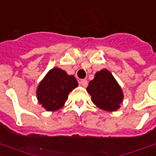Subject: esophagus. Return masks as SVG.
<instances>
[{"mask_svg":"<svg viewBox=\"0 0 156 156\" xmlns=\"http://www.w3.org/2000/svg\"><path fill=\"white\" fill-rule=\"evenodd\" d=\"M79 83H80V84L83 87H87V85H88V81H87L86 79H82V80H80Z\"/></svg>","mask_w":156,"mask_h":156,"instance_id":"obj_1","label":"esophagus"}]
</instances>
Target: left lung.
Instances as JSON below:
<instances>
[{"label": "left lung", "instance_id": "1", "mask_svg": "<svg viewBox=\"0 0 156 156\" xmlns=\"http://www.w3.org/2000/svg\"><path fill=\"white\" fill-rule=\"evenodd\" d=\"M87 92L91 96V101L97 108L108 112L117 111L124 99L120 85L108 70L102 69L95 74L90 81Z\"/></svg>", "mask_w": 156, "mask_h": 156}]
</instances>
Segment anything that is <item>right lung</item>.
Returning <instances> with one entry per match:
<instances>
[{"mask_svg": "<svg viewBox=\"0 0 156 156\" xmlns=\"http://www.w3.org/2000/svg\"><path fill=\"white\" fill-rule=\"evenodd\" d=\"M78 86L77 79L64 70L54 67L49 70L37 88V98L42 108L48 112L60 109L72 90Z\"/></svg>", "mask_w": 156, "mask_h": 156, "instance_id": "obj_1", "label": "right lung"}]
</instances>
